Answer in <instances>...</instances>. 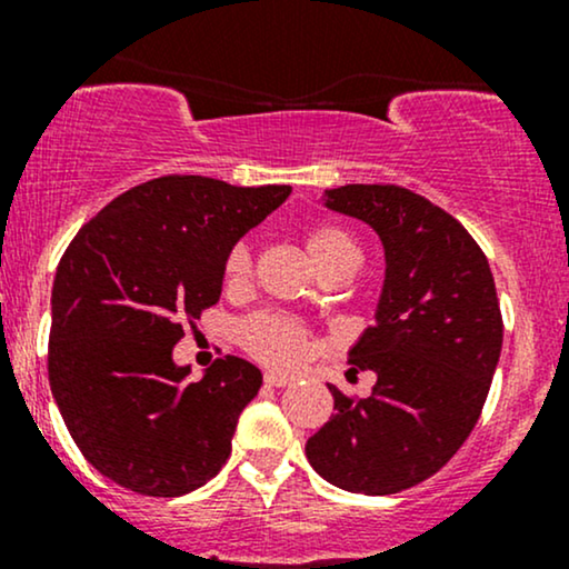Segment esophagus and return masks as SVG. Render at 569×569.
<instances>
[{"label":"esophagus","instance_id":"1","mask_svg":"<svg viewBox=\"0 0 569 569\" xmlns=\"http://www.w3.org/2000/svg\"><path fill=\"white\" fill-rule=\"evenodd\" d=\"M264 385H270V388H286V385H291V377L278 375V371H267Z\"/></svg>","mask_w":569,"mask_h":569}]
</instances>
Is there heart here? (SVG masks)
I'll return each instance as SVG.
<instances>
[{
    "mask_svg": "<svg viewBox=\"0 0 569 569\" xmlns=\"http://www.w3.org/2000/svg\"><path fill=\"white\" fill-rule=\"evenodd\" d=\"M305 246L310 251L312 262L318 264V270L326 272L331 267L342 262H358L361 251L358 243L352 240L348 230H342L339 224L331 221H318L305 230ZM253 272V248L248 240H238L224 257V267H221V276H224V286L230 291H243L251 283ZM240 345L251 352L253 358H259L262 363L270 367L289 369L297 367L299 361L312 350V335L310 329L299 321V318L286 316L280 310H259L253 316H248L243 323L238 326Z\"/></svg>",
    "mask_w": 569,
    "mask_h": 569,
    "instance_id": "obj_1",
    "label": "heart"
}]
</instances>
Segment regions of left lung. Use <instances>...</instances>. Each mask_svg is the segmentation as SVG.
<instances>
[{
  "mask_svg": "<svg viewBox=\"0 0 569 569\" xmlns=\"http://www.w3.org/2000/svg\"><path fill=\"white\" fill-rule=\"evenodd\" d=\"M326 206L375 227L388 270L348 361L377 371L371 396L329 385L337 411L305 452L339 489L393 495L441 471L479 422L502 345L498 291L471 232L407 187H337Z\"/></svg>",
  "mask_w": 569,
  "mask_h": 569,
  "instance_id": "1",
  "label": "left lung"
}]
</instances>
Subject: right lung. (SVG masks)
I'll return each instance as SVG.
<instances>
[{"label": "right lung", "mask_w": 569, "mask_h": 569, "mask_svg": "<svg viewBox=\"0 0 569 569\" xmlns=\"http://www.w3.org/2000/svg\"><path fill=\"white\" fill-rule=\"evenodd\" d=\"M289 192L160 176L101 208L63 251L50 388L84 460L114 485L179 498L230 457L262 371L224 356L200 382H187L189 367H176L173 348L184 323L219 302L227 251Z\"/></svg>", "instance_id": "add662e5"}]
</instances>
